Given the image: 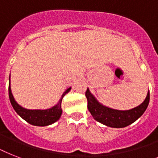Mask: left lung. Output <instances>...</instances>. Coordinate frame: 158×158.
<instances>
[{
    "label": "left lung",
    "mask_w": 158,
    "mask_h": 158,
    "mask_svg": "<svg viewBox=\"0 0 158 158\" xmlns=\"http://www.w3.org/2000/svg\"><path fill=\"white\" fill-rule=\"evenodd\" d=\"M85 96L88 100V109L93 117L98 122L112 128H124L131 125L144 113L149 103V91L143 102L136 107L126 110L109 108L99 103L89 89H87Z\"/></svg>",
    "instance_id": "1"
}]
</instances>
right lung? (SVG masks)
<instances>
[{"instance_id":"add662e5","label":"right lung","mask_w":158,"mask_h":158,"mask_svg":"<svg viewBox=\"0 0 158 158\" xmlns=\"http://www.w3.org/2000/svg\"><path fill=\"white\" fill-rule=\"evenodd\" d=\"M71 88L67 89L62 94L61 98L59 100V102L49 109L46 110H29L26 108L22 107L20 105H19L14 98L12 93H11L10 83L9 84V98L10 103L15 109L17 114L20 117H22L27 122L36 126H47V125H52L53 123L59 120L62 114L61 109V102L62 98L67 93L70 91Z\"/></svg>"}]
</instances>
